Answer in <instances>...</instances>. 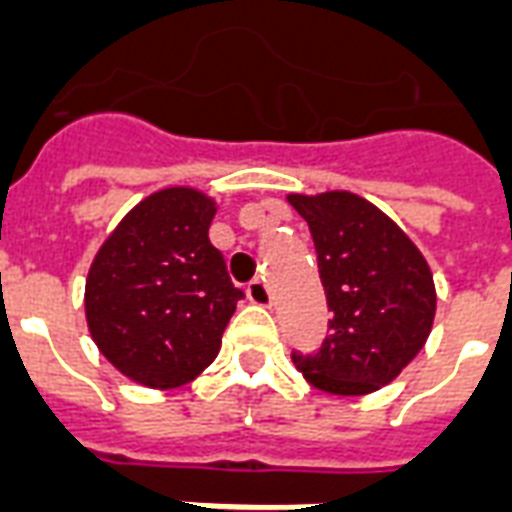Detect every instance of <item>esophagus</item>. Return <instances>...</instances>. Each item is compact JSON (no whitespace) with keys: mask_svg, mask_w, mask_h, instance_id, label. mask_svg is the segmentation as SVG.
Returning <instances> with one entry per match:
<instances>
[{"mask_svg":"<svg viewBox=\"0 0 512 512\" xmlns=\"http://www.w3.org/2000/svg\"><path fill=\"white\" fill-rule=\"evenodd\" d=\"M247 298L257 306H271V290H268V284L263 279H252L247 284Z\"/></svg>","mask_w":512,"mask_h":512,"instance_id":"34e87169","label":"esophagus"}]
</instances>
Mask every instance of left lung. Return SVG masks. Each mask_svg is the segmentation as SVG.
Returning a JSON list of instances; mask_svg holds the SVG:
<instances>
[{
  "instance_id": "1",
  "label": "left lung",
  "mask_w": 512,
  "mask_h": 512,
  "mask_svg": "<svg viewBox=\"0 0 512 512\" xmlns=\"http://www.w3.org/2000/svg\"><path fill=\"white\" fill-rule=\"evenodd\" d=\"M308 222L325 287L322 346L292 351L308 384L330 395L376 392L416 357L435 319L427 260L381 209L346 190L287 195Z\"/></svg>"
}]
</instances>
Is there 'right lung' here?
I'll return each mask as SVG.
<instances>
[{
  "label": "right lung",
  "mask_w": 512,
  "mask_h": 512,
  "mask_svg": "<svg viewBox=\"0 0 512 512\" xmlns=\"http://www.w3.org/2000/svg\"><path fill=\"white\" fill-rule=\"evenodd\" d=\"M217 206L193 187L144 198L101 244L85 282V319L123 376L174 389L212 365L244 298L209 241Z\"/></svg>",
  "instance_id": "right-lung-1"
}]
</instances>
